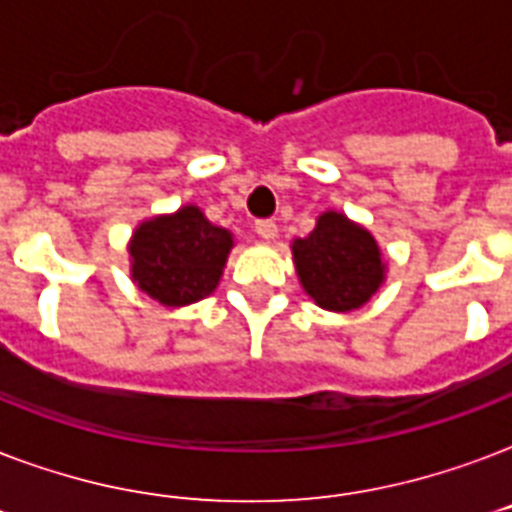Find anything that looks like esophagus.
Masks as SVG:
<instances>
[{
    "label": "esophagus",
    "instance_id": "obj_1",
    "mask_svg": "<svg viewBox=\"0 0 512 512\" xmlns=\"http://www.w3.org/2000/svg\"><path fill=\"white\" fill-rule=\"evenodd\" d=\"M255 231L260 239H276V233H279V225H276V220H271V217H263V220H255Z\"/></svg>",
    "mask_w": 512,
    "mask_h": 512
}]
</instances>
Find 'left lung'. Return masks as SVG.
Here are the masks:
<instances>
[{"label":"left lung","instance_id":"8db88e82","mask_svg":"<svg viewBox=\"0 0 512 512\" xmlns=\"http://www.w3.org/2000/svg\"><path fill=\"white\" fill-rule=\"evenodd\" d=\"M292 252L305 292L327 311L361 308L385 276L372 233L337 212L321 215L316 231L297 239Z\"/></svg>","mask_w":512,"mask_h":512}]
</instances>
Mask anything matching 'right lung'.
<instances>
[{"instance_id": "right-lung-1", "label": "right lung", "mask_w": 512, "mask_h": 512, "mask_svg": "<svg viewBox=\"0 0 512 512\" xmlns=\"http://www.w3.org/2000/svg\"><path fill=\"white\" fill-rule=\"evenodd\" d=\"M231 247V233L209 223L199 207H183L135 231L132 279L162 305L196 303L217 287Z\"/></svg>"}]
</instances>
